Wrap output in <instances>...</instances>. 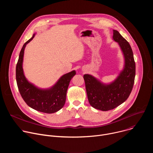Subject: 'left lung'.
<instances>
[{"mask_svg":"<svg viewBox=\"0 0 153 153\" xmlns=\"http://www.w3.org/2000/svg\"><path fill=\"white\" fill-rule=\"evenodd\" d=\"M113 40L117 42L123 56L122 70L112 82L103 83L91 74H84L87 97L94 108L106 111L123 103L132 91L136 75L133 53L129 43L115 30Z\"/></svg>","mask_w":153,"mask_h":153,"instance_id":"obj_1","label":"left lung"}]
</instances>
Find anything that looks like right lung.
<instances>
[{
	"instance_id": "1",
	"label": "right lung",
	"mask_w": 153,
	"mask_h": 153,
	"mask_svg": "<svg viewBox=\"0 0 153 153\" xmlns=\"http://www.w3.org/2000/svg\"><path fill=\"white\" fill-rule=\"evenodd\" d=\"M36 34L34 33L32 37L25 43L20 52L16 65V81L22 97L30 107L40 112L51 114L59 111L64 106L70 80L76 72L73 70L63 74L53 86L47 88H39L28 81L23 69L24 51Z\"/></svg>"
}]
</instances>
